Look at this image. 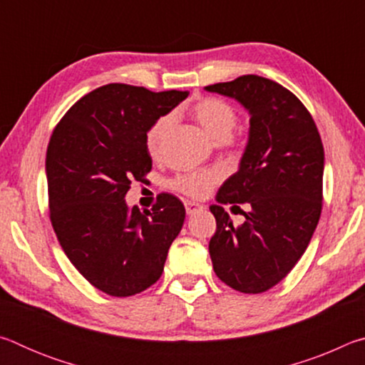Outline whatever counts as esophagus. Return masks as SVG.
Listing matches in <instances>:
<instances>
[{"mask_svg": "<svg viewBox=\"0 0 365 365\" xmlns=\"http://www.w3.org/2000/svg\"><path fill=\"white\" fill-rule=\"evenodd\" d=\"M185 209H187V214H195L197 211H201L202 206L200 202H195V201H185Z\"/></svg>", "mask_w": 365, "mask_h": 365, "instance_id": "esophagus-1", "label": "esophagus"}]
</instances>
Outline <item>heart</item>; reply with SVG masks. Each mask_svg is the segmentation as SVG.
I'll return each mask as SVG.
<instances>
[{
    "label": "heart",
    "mask_w": 365,
    "mask_h": 365,
    "mask_svg": "<svg viewBox=\"0 0 365 365\" xmlns=\"http://www.w3.org/2000/svg\"><path fill=\"white\" fill-rule=\"evenodd\" d=\"M191 114L201 123V127L217 141H228L237 128L238 114L232 104L220 98H201L193 103ZM175 123L174 114H164L153 122L146 132V148L156 156L163 148L170 128ZM222 180V172L207 169L200 172H185L172 180V187L191 197H205L215 185Z\"/></svg>",
    "instance_id": "1"
}]
</instances>
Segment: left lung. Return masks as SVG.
<instances>
[{
	"instance_id": "1",
	"label": "left lung",
	"mask_w": 365,
	"mask_h": 365,
	"mask_svg": "<svg viewBox=\"0 0 365 365\" xmlns=\"http://www.w3.org/2000/svg\"><path fill=\"white\" fill-rule=\"evenodd\" d=\"M205 88L235 98L250 113L240 169L209 207L217 222L209 242L212 267L237 292L264 293L289 274L319 224L322 140L304 104L274 80L242 76ZM222 204H248L247 220L235 227Z\"/></svg>"
}]
</instances>
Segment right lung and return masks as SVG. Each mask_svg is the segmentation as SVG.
<instances>
[{
    "instance_id": "obj_1",
    "label": "right lung",
    "mask_w": 365,
    "mask_h": 365,
    "mask_svg": "<svg viewBox=\"0 0 365 365\" xmlns=\"http://www.w3.org/2000/svg\"><path fill=\"white\" fill-rule=\"evenodd\" d=\"M188 91L109 83L73 104L54 128L46 151L49 219L80 274L103 293H141L163 275L180 233L185 207L159 195L151 211L128 209L125 195L153 160L146 132Z\"/></svg>"
}]
</instances>
